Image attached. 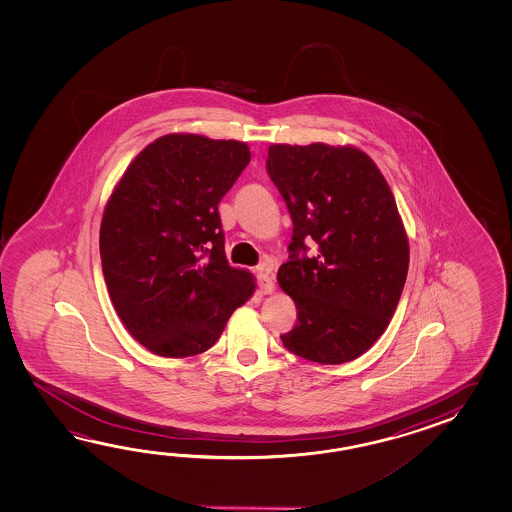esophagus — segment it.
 I'll return each instance as SVG.
<instances>
[{
  "label": "esophagus",
  "mask_w": 512,
  "mask_h": 512,
  "mask_svg": "<svg viewBox=\"0 0 512 512\" xmlns=\"http://www.w3.org/2000/svg\"><path fill=\"white\" fill-rule=\"evenodd\" d=\"M258 287L263 294L274 293V280L269 274V267H265V265L258 267Z\"/></svg>",
  "instance_id": "34e87169"
}]
</instances>
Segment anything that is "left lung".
<instances>
[{"instance_id": "obj_1", "label": "left lung", "mask_w": 512, "mask_h": 512, "mask_svg": "<svg viewBox=\"0 0 512 512\" xmlns=\"http://www.w3.org/2000/svg\"><path fill=\"white\" fill-rule=\"evenodd\" d=\"M267 172L293 219L278 283L298 320L280 335L283 346L318 364L359 359L390 324L410 263L390 185L349 144H271Z\"/></svg>"}]
</instances>
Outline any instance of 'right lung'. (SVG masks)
<instances>
[{
	"mask_svg": "<svg viewBox=\"0 0 512 512\" xmlns=\"http://www.w3.org/2000/svg\"><path fill=\"white\" fill-rule=\"evenodd\" d=\"M249 161L247 142L168 133L109 196L98 240L109 298L131 337L159 357L212 348L256 291L251 271L229 265L218 212Z\"/></svg>",
	"mask_w": 512,
	"mask_h": 512,
	"instance_id": "obj_1",
	"label": "right lung"
}]
</instances>
